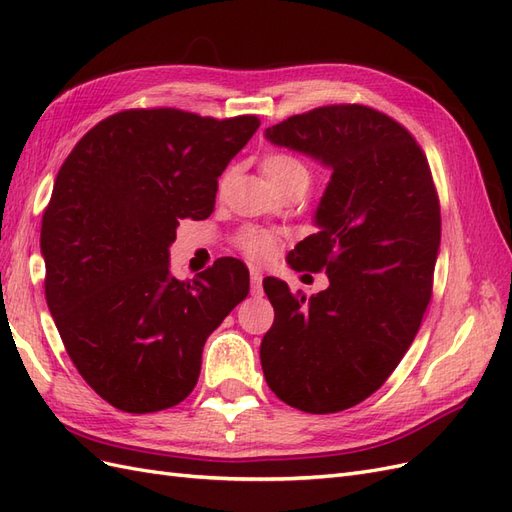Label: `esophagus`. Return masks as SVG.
I'll return each instance as SVG.
<instances>
[{
    "label": "esophagus",
    "instance_id": "esophagus-1",
    "mask_svg": "<svg viewBox=\"0 0 512 512\" xmlns=\"http://www.w3.org/2000/svg\"><path fill=\"white\" fill-rule=\"evenodd\" d=\"M250 277H252V294L254 297H260L262 294V271L258 267H252Z\"/></svg>",
    "mask_w": 512,
    "mask_h": 512
}]
</instances>
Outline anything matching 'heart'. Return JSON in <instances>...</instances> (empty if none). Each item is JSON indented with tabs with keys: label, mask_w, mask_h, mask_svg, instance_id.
Instances as JSON below:
<instances>
[{
	"label": "heart",
	"mask_w": 512,
	"mask_h": 512,
	"mask_svg": "<svg viewBox=\"0 0 512 512\" xmlns=\"http://www.w3.org/2000/svg\"><path fill=\"white\" fill-rule=\"evenodd\" d=\"M262 170H265L267 179L275 185V188H280V185H286L294 179H307L305 164L299 158H294L290 153H282V151L269 153V156L262 160ZM237 247L247 258L267 260L275 254V239L267 230L245 228L239 232Z\"/></svg>",
	"instance_id": "obj_1"
}]
</instances>
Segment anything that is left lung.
<instances>
[{"label":"left lung","mask_w":512,"mask_h":512,"mask_svg":"<svg viewBox=\"0 0 512 512\" xmlns=\"http://www.w3.org/2000/svg\"><path fill=\"white\" fill-rule=\"evenodd\" d=\"M333 175L318 232L288 254L294 271H324L305 299L267 277L275 309L260 363L269 389L309 414L342 412L386 382L421 327L440 250V200L414 136L376 108L318 106L267 128Z\"/></svg>","instance_id":"left-lung-1"}]
</instances>
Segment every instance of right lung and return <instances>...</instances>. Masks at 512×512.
I'll list each match as a JSON object with an SVG mask.
<instances>
[{"instance_id": "add662e5", "label": "right lung", "mask_w": 512, "mask_h": 512, "mask_svg": "<svg viewBox=\"0 0 512 512\" xmlns=\"http://www.w3.org/2000/svg\"><path fill=\"white\" fill-rule=\"evenodd\" d=\"M258 126L256 115L128 108L59 168L40 232L46 303L74 367L117 410L181 404L207 337L250 292L237 258L175 280L168 245L179 220L213 213L218 177Z\"/></svg>"}]
</instances>
